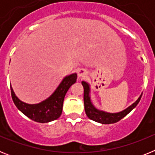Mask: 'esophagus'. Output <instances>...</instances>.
I'll return each mask as SVG.
<instances>
[{
  "label": "esophagus",
  "instance_id": "esophagus-1",
  "mask_svg": "<svg viewBox=\"0 0 155 155\" xmlns=\"http://www.w3.org/2000/svg\"><path fill=\"white\" fill-rule=\"evenodd\" d=\"M86 74L87 73H86V71L84 69H79L78 71V76L80 78H84V77H85Z\"/></svg>",
  "mask_w": 155,
  "mask_h": 155
}]
</instances>
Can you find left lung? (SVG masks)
<instances>
[{"instance_id": "obj_1", "label": "left lung", "mask_w": 155, "mask_h": 155, "mask_svg": "<svg viewBox=\"0 0 155 155\" xmlns=\"http://www.w3.org/2000/svg\"><path fill=\"white\" fill-rule=\"evenodd\" d=\"M82 85L84 87V110H85V113L87 116L91 120H94L95 122H98L100 124H115L116 122L120 121V120L125 117L129 113H130L131 111L136 107L137 104L139 103L140 100L141 98L142 94H140V96L138 98L136 102H134L133 105L130 106H129L127 109L125 110L122 111L120 113H108L103 112V111L98 110L97 109L94 107V105H92L89 96V85L87 83L84 81L81 82Z\"/></svg>"}]
</instances>
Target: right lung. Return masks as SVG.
<instances>
[{"mask_svg":"<svg viewBox=\"0 0 155 155\" xmlns=\"http://www.w3.org/2000/svg\"><path fill=\"white\" fill-rule=\"evenodd\" d=\"M76 80L77 74H72L66 77L51 96L40 103L34 105L20 101L16 97L11 86L12 100L16 107L31 120L41 124L53 121L61 116L66 93L70 87L76 82Z\"/></svg>","mask_w":155,"mask_h":155,"instance_id":"1","label":"right lung"}]
</instances>
